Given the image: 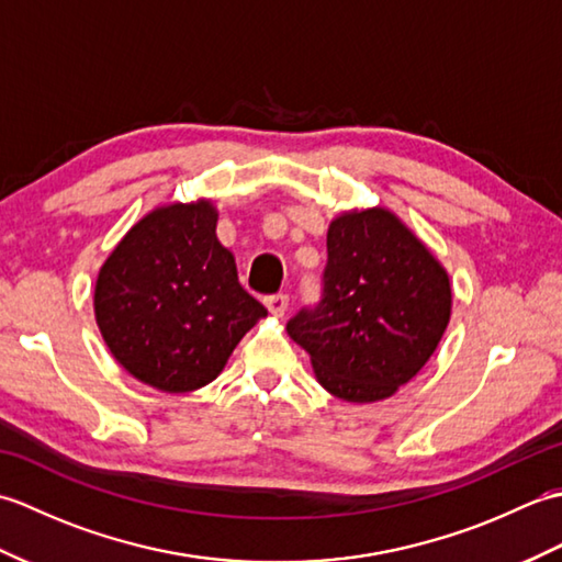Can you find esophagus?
Instances as JSON below:
<instances>
[{
  "instance_id": "obj_1",
  "label": "esophagus",
  "mask_w": 562,
  "mask_h": 562,
  "mask_svg": "<svg viewBox=\"0 0 562 562\" xmlns=\"http://www.w3.org/2000/svg\"><path fill=\"white\" fill-rule=\"evenodd\" d=\"M266 306L272 316H284V312H288V306H290V294H282V292L272 294L266 300Z\"/></svg>"
}]
</instances>
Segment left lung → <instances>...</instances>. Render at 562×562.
I'll return each mask as SVG.
<instances>
[{
    "mask_svg": "<svg viewBox=\"0 0 562 562\" xmlns=\"http://www.w3.org/2000/svg\"><path fill=\"white\" fill-rule=\"evenodd\" d=\"M326 246L321 302L290 318L288 333L333 396L384 401L420 372L445 336L449 274L384 207L342 212Z\"/></svg>",
    "mask_w": 562,
    "mask_h": 562,
    "instance_id": "left-lung-1",
    "label": "left lung"
}]
</instances>
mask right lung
I'll list each match as a JSON object with an SVG mask.
<instances>
[{
	"mask_svg": "<svg viewBox=\"0 0 562 562\" xmlns=\"http://www.w3.org/2000/svg\"><path fill=\"white\" fill-rule=\"evenodd\" d=\"M210 200L151 210L103 262L93 312L111 355L166 393L210 384L268 308L238 284Z\"/></svg>",
	"mask_w": 562,
	"mask_h": 562,
	"instance_id": "1",
	"label": "right lung"
}]
</instances>
